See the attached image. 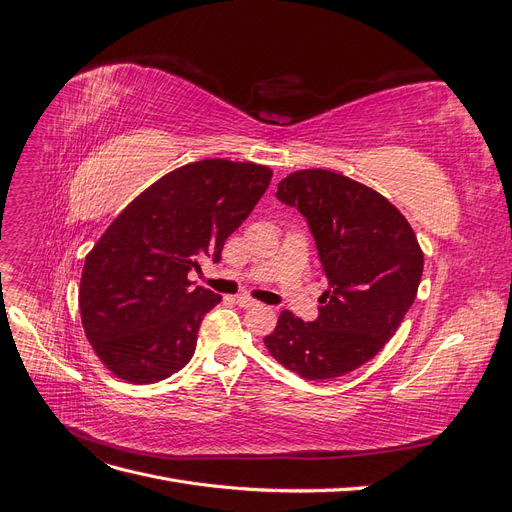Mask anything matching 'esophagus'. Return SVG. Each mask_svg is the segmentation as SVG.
<instances>
[{"label":"esophagus","instance_id":"1","mask_svg":"<svg viewBox=\"0 0 512 512\" xmlns=\"http://www.w3.org/2000/svg\"><path fill=\"white\" fill-rule=\"evenodd\" d=\"M235 301H237V305H241V307H245V309H250V307H262V303H258V301L250 299V297H245V294H239V297H237Z\"/></svg>","mask_w":512,"mask_h":512}]
</instances>
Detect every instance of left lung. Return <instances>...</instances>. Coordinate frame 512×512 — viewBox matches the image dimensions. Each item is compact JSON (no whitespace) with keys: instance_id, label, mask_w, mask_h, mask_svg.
Returning a JSON list of instances; mask_svg holds the SVG:
<instances>
[{"instance_id":"8db88e82","label":"left lung","mask_w":512,"mask_h":512,"mask_svg":"<svg viewBox=\"0 0 512 512\" xmlns=\"http://www.w3.org/2000/svg\"><path fill=\"white\" fill-rule=\"evenodd\" d=\"M275 196L305 218L329 288L316 320L282 312L265 346L305 380L350 374L384 348L416 299L423 252L414 230L376 190L331 170L290 173Z\"/></svg>"}]
</instances>
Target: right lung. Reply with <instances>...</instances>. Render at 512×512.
<instances>
[{"instance_id":"obj_1","label":"right lung","mask_w":512,"mask_h":512,"mask_svg":"<svg viewBox=\"0 0 512 512\" xmlns=\"http://www.w3.org/2000/svg\"><path fill=\"white\" fill-rule=\"evenodd\" d=\"M271 168L200 160L138 194L85 258L79 309L100 361L121 380L153 384L190 363L205 314L222 301L188 280L252 213Z\"/></svg>"}]
</instances>
